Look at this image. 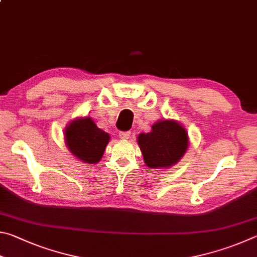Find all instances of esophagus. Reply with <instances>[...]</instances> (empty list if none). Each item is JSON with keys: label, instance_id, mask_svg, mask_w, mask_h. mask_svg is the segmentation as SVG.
<instances>
[{"label": "esophagus", "instance_id": "esophagus-1", "mask_svg": "<svg viewBox=\"0 0 257 257\" xmlns=\"http://www.w3.org/2000/svg\"><path fill=\"white\" fill-rule=\"evenodd\" d=\"M131 136V132H119V138L123 139V140H127V139Z\"/></svg>", "mask_w": 257, "mask_h": 257}]
</instances>
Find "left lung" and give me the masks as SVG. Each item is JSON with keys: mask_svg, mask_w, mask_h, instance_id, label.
<instances>
[{"mask_svg": "<svg viewBox=\"0 0 257 257\" xmlns=\"http://www.w3.org/2000/svg\"><path fill=\"white\" fill-rule=\"evenodd\" d=\"M145 164L152 169H167L183 158L190 146L186 128L175 119H160L149 133L138 136Z\"/></svg>", "mask_w": 257, "mask_h": 257, "instance_id": "8db88e82", "label": "left lung"}]
</instances>
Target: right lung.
<instances>
[{
    "mask_svg": "<svg viewBox=\"0 0 257 257\" xmlns=\"http://www.w3.org/2000/svg\"><path fill=\"white\" fill-rule=\"evenodd\" d=\"M65 145L76 159L84 164H98L102 158L109 134L99 128L91 117H78L66 125Z\"/></svg>",
    "mask_w": 257,
    "mask_h": 257,
    "instance_id": "1",
    "label": "right lung"
}]
</instances>
